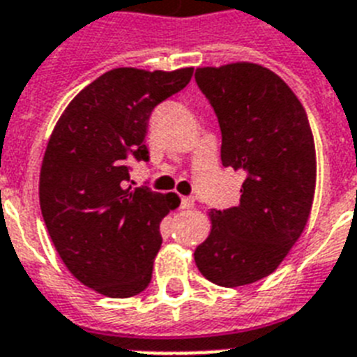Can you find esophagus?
<instances>
[{
  "label": "esophagus",
  "mask_w": 357,
  "mask_h": 357,
  "mask_svg": "<svg viewBox=\"0 0 357 357\" xmlns=\"http://www.w3.org/2000/svg\"><path fill=\"white\" fill-rule=\"evenodd\" d=\"M179 207H181V208H192L194 207V198H190V196H183V198H181V202H179Z\"/></svg>",
  "instance_id": "1"
}]
</instances>
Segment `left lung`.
<instances>
[{
	"instance_id": "left-lung-1",
	"label": "left lung",
	"mask_w": 357,
	"mask_h": 357,
	"mask_svg": "<svg viewBox=\"0 0 357 357\" xmlns=\"http://www.w3.org/2000/svg\"><path fill=\"white\" fill-rule=\"evenodd\" d=\"M222 132V165L245 174L240 204L211 211L194 251L199 273L234 288L273 273L306 227L315 190V144L303 104L257 63L196 69Z\"/></svg>"
}]
</instances>
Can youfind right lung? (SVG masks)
Segmentation results:
<instances>
[{
	"instance_id": "add662e5",
	"label": "right lung",
	"mask_w": 357,
	"mask_h": 357,
	"mask_svg": "<svg viewBox=\"0 0 357 357\" xmlns=\"http://www.w3.org/2000/svg\"><path fill=\"white\" fill-rule=\"evenodd\" d=\"M192 71L112 69L69 102L49 139L40 172L43 222L66 268L98 294L126 299L152 280L159 224L179 198L126 187L130 163L149 161L150 115Z\"/></svg>"
}]
</instances>
